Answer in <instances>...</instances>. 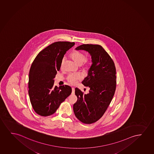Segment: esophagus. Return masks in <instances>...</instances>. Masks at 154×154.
Returning a JSON list of instances; mask_svg holds the SVG:
<instances>
[{"instance_id": "1", "label": "esophagus", "mask_w": 154, "mask_h": 154, "mask_svg": "<svg viewBox=\"0 0 154 154\" xmlns=\"http://www.w3.org/2000/svg\"><path fill=\"white\" fill-rule=\"evenodd\" d=\"M74 93H75V88L72 87V94H74Z\"/></svg>"}]
</instances>
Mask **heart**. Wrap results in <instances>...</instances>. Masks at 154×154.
Listing matches in <instances>:
<instances>
[{"instance_id":"heart-1","label":"heart","mask_w":154,"mask_h":154,"mask_svg":"<svg viewBox=\"0 0 154 154\" xmlns=\"http://www.w3.org/2000/svg\"><path fill=\"white\" fill-rule=\"evenodd\" d=\"M70 57L78 65H81L82 63H86L85 65L84 69H87L89 67L88 63H87L86 56L84 53H82L79 51H74L70 54ZM63 60L61 61V67H63ZM82 78V76L80 74L78 73H74L69 74L67 76V80L71 84L74 85L76 84L78 80Z\"/></svg>"}]
</instances>
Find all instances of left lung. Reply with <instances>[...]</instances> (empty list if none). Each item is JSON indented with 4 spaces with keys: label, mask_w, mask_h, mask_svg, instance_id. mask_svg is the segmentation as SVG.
Here are the masks:
<instances>
[{
    "label": "left lung",
    "mask_w": 154,
    "mask_h": 154,
    "mask_svg": "<svg viewBox=\"0 0 154 154\" xmlns=\"http://www.w3.org/2000/svg\"><path fill=\"white\" fill-rule=\"evenodd\" d=\"M76 50L88 51L91 57L92 64L82 82L90 88L89 93L84 94L76 88L78 99L73 106L77 118L90 124L101 118L112 101L116 90V67L112 58L99 45H82Z\"/></svg>",
    "instance_id": "left-lung-1"
}]
</instances>
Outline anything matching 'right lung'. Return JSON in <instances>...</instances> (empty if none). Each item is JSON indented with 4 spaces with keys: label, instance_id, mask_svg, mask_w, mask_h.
<instances>
[{
    "label": "right lung",
    "instance_id": "add662e5",
    "mask_svg": "<svg viewBox=\"0 0 154 154\" xmlns=\"http://www.w3.org/2000/svg\"><path fill=\"white\" fill-rule=\"evenodd\" d=\"M75 42H54L39 53L30 69L28 94L35 112L39 115L54 114L60 103L72 93L68 85L54 86L64 55Z\"/></svg>",
    "mask_w": 154,
    "mask_h": 154
}]
</instances>
